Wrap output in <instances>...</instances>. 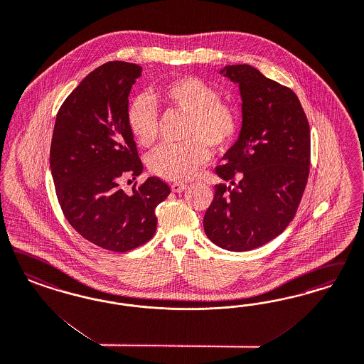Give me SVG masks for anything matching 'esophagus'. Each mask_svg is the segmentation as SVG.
<instances>
[{"label":"esophagus","mask_w":364,"mask_h":364,"mask_svg":"<svg viewBox=\"0 0 364 364\" xmlns=\"http://www.w3.org/2000/svg\"><path fill=\"white\" fill-rule=\"evenodd\" d=\"M187 187H188V186H187V184H183V183H173V184H172V191L180 193V192H183L184 189L187 188Z\"/></svg>","instance_id":"esophagus-1"}]
</instances>
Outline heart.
Returning <instances> with one entry per match:
<instances>
[{
    "mask_svg": "<svg viewBox=\"0 0 364 364\" xmlns=\"http://www.w3.org/2000/svg\"><path fill=\"white\" fill-rule=\"evenodd\" d=\"M156 100L166 110L187 115L184 145H168L149 159L154 175L171 181L189 180L210 160V145L222 149L231 144L239 129L238 114L208 83L195 76H181L156 90ZM132 136L144 148L159 138V114L149 100L138 98L127 112Z\"/></svg>",
    "mask_w": 364,
    "mask_h": 364,
    "instance_id": "1",
    "label": "heart"
}]
</instances>
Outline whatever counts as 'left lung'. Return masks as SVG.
Masks as SVG:
<instances>
[{
	"label": "left lung",
	"instance_id": "1",
	"mask_svg": "<svg viewBox=\"0 0 364 364\" xmlns=\"http://www.w3.org/2000/svg\"><path fill=\"white\" fill-rule=\"evenodd\" d=\"M220 74L238 83L243 124L215 172L236 187L215 186L203 225L219 247L252 250L278 237L299 210L309 176L311 129L290 88L249 64L226 65Z\"/></svg>",
	"mask_w": 364,
	"mask_h": 364
}]
</instances>
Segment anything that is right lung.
I'll list each match as a JSON object with an SVG mask.
<instances>
[{"label":"right lung","instance_id":"obj_1","mask_svg":"<svg viewBox=\"0 0 364 364\" xmlns=\"http://www.w3.org/2000/svg\"><path fill=\"white\" fill-rule=\"evenodd\" d=\"M142 67L109 62L90 73L56 114L50 164L55 191L68 223L105 250L125 252L151 240L156 207L171 193L149 177L126 193L121 181L144 166L127 124L132 86Z\"/></svg>","mask_w":364,"mask_h":364}]
</instances>
